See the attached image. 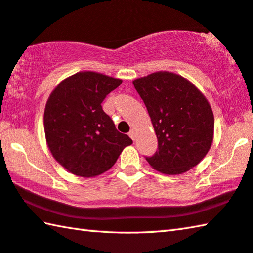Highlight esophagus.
Returning a JSON list of instances; mask_svg holds the SVG:
<instances>
[{"label": "esophagus", "instance_id": "1", "mask_svg": "<svg viewBox=\"0 0 253 253\" xmlns=\"http://www.w3.org/2000/svg\"><path fill=\"white\" fill-rule=\"evenodd\" d=\"M128 135H129V137H130L132 140H135V138H136V131H135V129H131L129 132H128Z\"/></svg>", "mask_w": 253, "mask_h": 253}]
</instances>
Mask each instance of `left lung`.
Segmentation results:
<instances>
[{
	"label": "left lung",
	"mask_w": 253,
	"mask_h": 253,
	"mask_svg": "<svg viewBox=\"0 0 253 253\" xmlns=\"http://www.w3.org/2000/svg\"><path fill=\"white\" fill-rule=\"evenodd\" d=\"M132 84L158 139L157 151L146 157L150 166L166 174H180L197 166L213 140V113L204 94L170 72H156Z\"/></svg>",
	"instance_id": "8db88e82"
}]
</instances>
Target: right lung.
<instances>
[{
  "label": "right lung",
  "instance_id": "right-lung-1",
  "mask_svg": "<svg viewBox=\"0 0 253 253\" xmlns=\"http://www.w3.org/2000/svg\"><path fill=\"white\" fill-rule=\"evenodd\" d=\"M122 80L80 72L56 86L44 112V130L53 157L73 174L95 177L114 166L132 140L103 111L105 97Z\"/></svg>",
  "mask_w": 253,
  "mask_h": 253
}]
</instances>
